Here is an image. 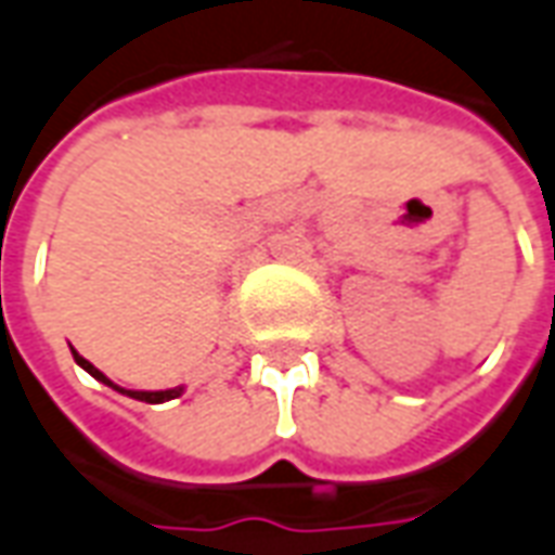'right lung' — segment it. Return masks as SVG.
Segmentation results:
<instances>
[{
  "instance_id": "right-lung-1",
  "label": "right lung",
  "mask_w": 555,
  "mask_h": 555,
  "mask_svg": "<svg viewBox=\"0 0 555 555\" xmlns=\"http://www.w3.org/2000/svg\"><path fill=\"white\" fill-rule=\"evenodd\" d=\"M72 353H75V350H72ZM75 362H78V365H80V369H83V372L93 374L95 380H102V384H108L111 389H117V392H124V396H129V399H139V401H151V404H159V401L178 399V396H181V392H183V387L159 389V392H144V389H120V387H117V384H111L108 377H105V374L99 372V369H95L93 362H87V359L80 357V353H75Z\"/></svg>"
}]
</instances>
